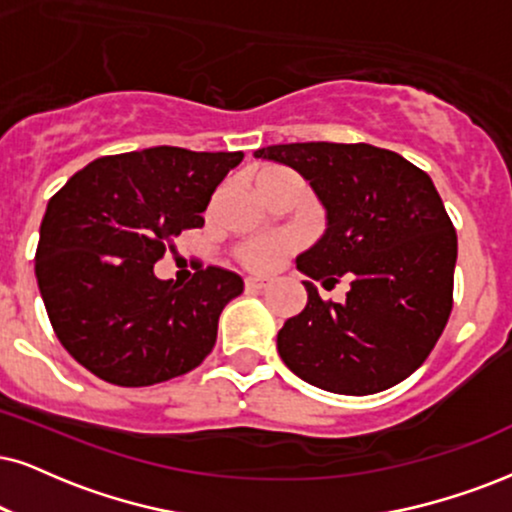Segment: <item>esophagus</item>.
Instances as JSON below:
<instances>
[{"label":"esophagus","instance_id":"34e87169","mask_svg":"<svg viewBox=\"0 0 512 512\" xmlns=\"http://www.w3.org/2000/svg\"><path fill=\"white\" fill-rule=\"evenodd\" d=\"M271 286V278L264 276H248L245 278V290H262Z\"/></svg>","mask_w":512,"mask_h":512}]
</instances>
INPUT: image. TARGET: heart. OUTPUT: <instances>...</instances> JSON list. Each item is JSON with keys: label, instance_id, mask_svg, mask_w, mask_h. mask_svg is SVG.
Masks as SVG:
<instances>
[{"label": "heart", "instance_id": "1", "mask_svg": "<svg viewBox=\"0 0 512 512\" xmlns=\"http://www.w3.org/2000/svg\"><path fill=\"white\" fill-rule=\"evenodd\" d=\"M288 177H295V174L286 170V167L260 165L252 172V186H255V191L260 193V196H264V193H269L276 184H281V181ZM293 248L295 238H252V241L238 245L236 257L243 267L255 271H269L278 267V264L283 262V257H286Z\"/></svg>", "mask_w": 512, "mask_h": 512}]
</instances>
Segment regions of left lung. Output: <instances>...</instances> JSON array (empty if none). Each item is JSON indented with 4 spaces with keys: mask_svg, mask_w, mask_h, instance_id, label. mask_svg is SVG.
Wrapping results in <instances>:
<instances>
[{
    "mask_svg": "<svg viewBox=\"0 0 512 512\" xmlns=\"http://www.w3.org/2000/svg\"><path fill=\"white\" fill-rule=\"evenodd\" d=\"M255 158L293 167L328 212L321 241L297 269L335 286L278 331V354L302 380L335 394L383 392L428 359L454 307L456 229L432 179L399 153L371 144H278Z\"/></svg>",
    "mask_w": 512,
    "mask_h": 512,
    "instance_id": "8db88e82",
    "label": "left lung"
}]
</instances>
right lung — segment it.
<instances>
[{
    "label": "right lung",
    "mask_w": 512,
    "mask_h": 512,
    "mask_svg": "<svg viewBox=\"0 0 512 512\" xmlns=\"http://www.w3.org/2000/svg\"><path fill=\"white\" fill-rule=\"evenodd\" d=\"M234 153L177 146L106 155L75 172L47 205L35 274L56 338L77 364L120 387H146L203 364L222 309L243 278L198 267L186 286L153 264L181 231L205 224Z\"/></svg>",
    "instance_id": "1"
}]
</instances>
